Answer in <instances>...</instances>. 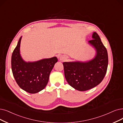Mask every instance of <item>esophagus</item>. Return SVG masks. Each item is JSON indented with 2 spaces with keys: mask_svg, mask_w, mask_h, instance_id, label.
I'll use <instances>...</instances> for the list:
<instances>
[{
  "mask_svg": "<svg viewBox=\"0 0 123 123\" xmlns=\"http://www.w3.org/2000/svg\"><path fill=\"white\" fill-rule=\"evenodd\" d=\"M66 59H67V57L64 55H61L60 57H59V60H60L61 61H65Z\"/></svg>",
  "mask_w": 123,
  "mask_h": 123,
  "instance_id": "obj_1",
  "label": "esophagus"
}]
</instances>
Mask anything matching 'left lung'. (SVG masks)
I'll return each instance as SVG.
<instances>
[{
  "mask_svg": "<svg viewBox=\"0 0 123 123\" xmlns=\"http://www.w3.org/2000/svg\"><path fill=\"white\" fill-rule=\"evenodd\" d=\"M92 40L88 43L94 48V57L87 62H63L65 76L71 86L84 91L89 90L101 82L106 74L108 66V55L99 35L93 32Z\"/></svg>",
  "mask_w": 123,
  "mask_h": 123,
  "instance_id": "obj_1",
  "label": "left lung"
}]
</instances>
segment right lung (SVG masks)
Listing matches in <instances>:
<instances>
[{
    "instance_id": "1",
    "label": "right lung",
    "mask_w": 123,
    "mask_h": 123,
    "mask_svg": "<svg viewBox=\"0 0 123 123\" xmlns=\"http://www.w3.org/2000/svg\"><path fill=\"white\" fill-rule=\"evenodd\" d=\"M22 36L12 56V70L17 84L21 89L30 93L40 92L47 85L50 73L56 57L44 58L36 62H25L20 54Z\"/></svg>"
}]
</instances>
